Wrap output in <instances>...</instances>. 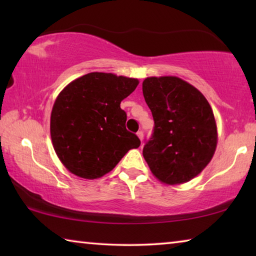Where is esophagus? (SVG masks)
I'll list each match as a JSON object with an SVG mask.
<instances>
[{"label":"esophagus","mask_w":256,"mask_h":256,"mask_svg":"<svg viewBox=\"0 0 256 256\" xmlns=\"http://www.w3.org/2000/svg\"><path fill=\"white\" fill-rule=\"evenodd\" d=\"M136 136H138V138H140L141 141L144 140V132H142V131H138V132L136 133Z\"/></svg>","instance_id":"esophagus-1"}]
</instances>
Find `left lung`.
<instances>
[{
	"label": "left lung",
	"mask_w": 256,
	"mask_h": 256,
	"mask_svg": "<svg viewBox=\"0 0 256 256\" xmlns=\"http://www.w3.org/2000/svg\"><path fill=\"white\" fill-rule=\"evenodd\" d=\"M154 126L144 157L166 184L194 178L210 162L216 146L214 112L206 97L176 76L146 78L142 84Z\"/></svg>",
	"instance_id": "1"
}]
</instances>
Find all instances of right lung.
I'll return each instance as SVG.
<instances>
[{
    "label": "right lung",
    "instance_id": "right-lung-1",
    "mask_svg": "<svg viewBox=\"0 0 256 256\" xmlns=\"http://www.w3.org/2000/svg\"><path fill=\"white\" fill-rule=\"evenodd\" d=\"M138 81L92 72L72 81L56 98L50 115L55 152L72 174L98 178L110 172L141 141L125 128L120 102Z\"/></svg>",
    "mask_w": 256,
    "mask_h": 256
}]
</instances>
